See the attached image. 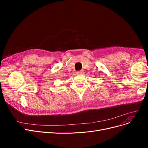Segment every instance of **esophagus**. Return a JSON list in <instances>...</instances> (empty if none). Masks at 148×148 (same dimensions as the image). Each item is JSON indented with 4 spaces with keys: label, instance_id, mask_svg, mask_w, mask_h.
I'll use <instances>...</instances> for the list:
<instances>
[{
    "label": "esophagus",
    "instance_id": "1",
    "mask_svg": "<svg viewBox=\"0 0 148 148\" xmlns=\"http://www.w3.org/2000/svg\"><path fill=\"white\" fill-rule=\"evenodd\" d=\"M83 73V70H80V71H78L77 72V75H80V74H82Z\"/></svg>",
    "mask_w": 148,
    "mask_h": 148
}]
</instances>
